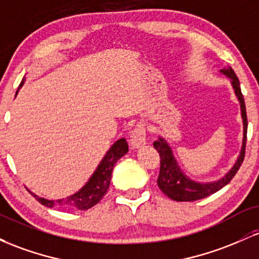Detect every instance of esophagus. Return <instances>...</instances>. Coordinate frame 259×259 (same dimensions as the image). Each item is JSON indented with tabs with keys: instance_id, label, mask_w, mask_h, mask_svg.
I'll use <instances>...</instances> for the list:
<instances>
[{
	"instance_id": "34e87169",
	"label": "esophagus",
	"mask_w": 259,
	"mask_h": 259,
	"mask_svg": "<svg viewBox=\"0 0 259 259\" xmlns=\"http://www.w3.org/2000/svg\"><path fill=\"white\" fill-rule=\"evenodd\" d=\"M130 144L134 148H139L146 144V130L144 124H138L130 134Z\"/></svg>"
}]
</instances>
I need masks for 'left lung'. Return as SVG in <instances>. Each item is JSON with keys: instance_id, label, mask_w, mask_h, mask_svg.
<instances>
[{"instance_id": "left-lung-1", "label": "left lung", "mask_w": 259, "mask_h": 259, "mask_svg": "<svg viewBox=\"0 0 259 259\" xmlns=\"http://www.w3.org/2000/svg\"><path fill=\"white\" fill-rule=\"evenodd\" d=\"M221 72L230 78L231 84L236 94L237 100H239L240 106H241V115L243 120V141H242V148L240 152L239 158H237L236 163L234 167L230 169V171L225 175L224 178L219 179L218 181H213V183H197L186 177L183 173L179 165H178L177 159L174 158L173 152H171L170 147L167 144L165 140L159 138L157 141H154L153 147L156 148L157 152L159 153L160 157V168H159V175L157 179V184L158 187L163 191V194L167 195L171 200L178 202H191L197 201L201 198L210 196L214 192L219 191L225 185L230 183V180L235 177L240 167H241L243 158H245V150H246V139H247V114H246V106L245 100H243L241 88H240V81L237 79L236 74L231 67L222 69Z\"/></svg>"}]
</instances>
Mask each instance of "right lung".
<instances>
[{
	"label": "right lung",
	"instance_id": "obj_1",
	"mask_svg": "<svg viewBox=\"0 0 259 259\" xmlns=\"http://www.w3.org/2000/svg\"><path fill=\"white\" fill-rule=\"evenodd\" d=\"M23 84H24V81L20 82L19 88H22ZM126 152V140L119 139L109 148L108 152L106 153V156L101 160L99 167L95 170V173L92 174L90 180L86 183V185L72 196H68V197L61 198V200L57 201H49L45 200L42 197H38V196L32 194L29 190L28 191L34 196L35 200H37L41 204L49 208L58 207L65 210H86L99 203L102 200L103 196L106 195L107 190L109 189V184H111L112 170L114 168V164Z\"/></svg>",
	"mask_w": 259,
	"mask_h": 259
}]
</instances>
